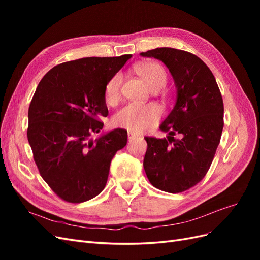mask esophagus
Returning <instances> with one entry per match:
<instances>
[{
	"label": "esophagus",
	"mask_w": 260,
	"mask_h": 260,
	"mask_svg": "<svg viewBox=\"0 0 260 260\" xmlns=\"http://www.w3.org/2000/svg\"><path fill=\"white\" fill-rule=\"evenodd\" d=\"M136 137H138L136 133H133V132H128V139H129V141H131L132 139H135Z\"/></svg>",
	"instance_id": "obj_1"
}]
</instances>
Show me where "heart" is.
<instances>
[{
  "mask_svg": "<svg viewBox=\"0 0 260 260\" xmlns=\"http://www.w3.org/2000/svg\"><path fill=\"white\" fill-rule=\"evenodd\" d=\"M137 74L151 91H158L167 82V75L161 65L157 62H143L136 66ZM122 82L121 74H115L105 86V100L108 104H115L120 96V86ZM160 117L159 108L155 105L128 104L118 111L114 116L117 127L131 132L143 131L154 124Z\"/></svg>",
  "mask_w": 260,
  "mask_h": 260,
  "instance_id": "obj_1",
  "label": "heart"
}]
</instances>
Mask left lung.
<instances>
[{
    "instance_id": "obj_1",
    "label": "left lung",
    "mask_w": 260,
    "mask_h": 260,
    "mask_svg": "<svg viewBox=\"0 0 260 260\" xmlns=\"http://www.w3.org/2000/svg\"><path fill=\"white\" fill-rule=\"evenodd\" d=\"M140 55L162 61L177 89L175 106L159 125L168 136L145 138V174L161 191L183 192L205 177L214 159L223 129L221 93L210 69L194 54L157 48Z\"/></svg>"
}]
</instances>
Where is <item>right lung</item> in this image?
Masks as SVG:
<instances>
[{
    "label": "right lung",
    "mask_w": 260,
    "mask_h": 260,
    "mask_svg": "<svg viewBox=\"0 0 260 260\" xmlns=\"http://www.w3.org/2000/svg\"><path fill=\"white\" fill-rule=\"evenodd\" d=\"M132 57H84L55 66L39 83L28 112V141L40 175L60 199L82 203L107 182L117 151L127 145L124 129L102 132L108 115L105 86Z\"/></svg>",
    "instance_id": "obj_1"
}]
</instances>
